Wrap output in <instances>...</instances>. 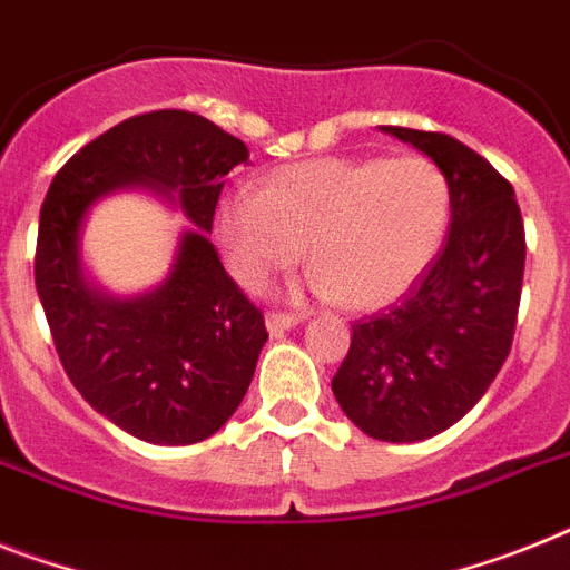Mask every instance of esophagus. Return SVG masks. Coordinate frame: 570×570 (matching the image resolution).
Here are the masks:
<instances>
[{
	"label": "esophagus",
	"mask_w": 570,
	"mask_h": 570,
	"mask_svg": "<svg viewBox=\"0 0 570 570\" xmlns=\"http://www.w3.org/2000/svg\"><path fill=\"white\" fill-rule=\"evenodd\" d=\"M304 322V315L298 313H269L266 315V327H269V333H284V330L295 327V324Z\"/></svg>",
	"instance_id": "obj_1"
}]
</instances>
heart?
Masks as SVG:
<instances>
[{
  "label": "heart",
  "instance_id": "b5f03b06",
  "mask_svg": "<svg viewBox=\"0 0 570 570\" xmlns=\"http://www.w3.org/2000/svg\"><path fill=\"white\" fill-rule=\"evenodd\" d=\"M449 181L432 159H327L286 165L252 194L228 196L217 237L252 293L304 261L309 289L347 309H376L409 289L438 255Z\"/></svg>",
  "mask_w": 570,
  "mask_h": 570
}]
</instances>
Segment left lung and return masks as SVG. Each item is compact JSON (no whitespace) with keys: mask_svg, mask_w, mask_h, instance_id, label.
<instances>
[{"mask_svg":"<svg viewBox=\"0 0 570 570\" xmlns=\"http://www.w3.org/2000/svg\"><path fill=\"white\" fill-rule=\"evenodd\" d=\"M382 130L443 170L452 228L403 298L353 322L333 394L365 434L414 443L455 425L504 365L524 281V223L513 185L458 138Z\"/></svg>","mask_w":570,"mask_h":570,"instance_id":"8db88e82","label":"left lung"}]
</instances>
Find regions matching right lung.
I'll use <instances>...</instances> for the list:
<instances>
[{
    "instance_id": "obj_1",
    "label": "right lung",
    "mask_w": 570,
    "mask_h": 570,
    "mask_svg": "<svg viewBox=\"0 0 570 570\" xmlns=\"http://www.w3.org/2000/svg\"><path fill=\"white\" fill-rule=\"evenodd\" d=\"M248 161L240 138L185 109L132 115L80 147L40 208L33 281L57 356L83 400L118 429L159 446L212 438L232 417L269 333L208 240L223 176ZM121 187L180 194L197 226L175 269L138 299H109L79 272V226Z\"/></svg>"
}]
</instances>
